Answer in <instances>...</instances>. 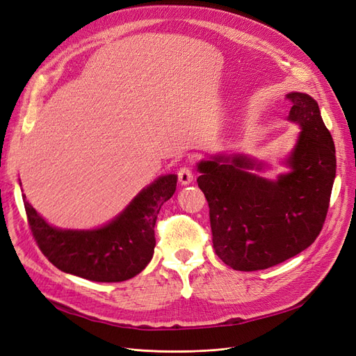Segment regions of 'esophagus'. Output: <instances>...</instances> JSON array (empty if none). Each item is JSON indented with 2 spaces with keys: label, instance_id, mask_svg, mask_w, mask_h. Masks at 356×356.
<instances>
[{
  "label": "esophagus",
  "instance_id": "34e87169",
  "mask_svg": "<svg viewBox=\"0 0 356 356\" xmlns=\"http://www.w3.org/2000/svg\"><path fill=\"white\" fill-rule=\"evenodd\" d=\"M193 170L188 168V166H182L179 170H178V179L179 182L182 184V186H188V184L193 182Z\"/></svg>",
  "mask_w": 356,
  "mask_h": 356
}]
</instances>
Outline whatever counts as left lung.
<instances>
[{
	"label": "left lung",
	"mask_w": 356,
	"mask_h": 356,
	"mask_svg": "<svg viewBox=\"0 0 356 356\" xmlns=\"http://www.w3.org/2000/svg\"><path fill=\"white\" fill-rule=\"evenodd\" d=\"M289 120L302 128L287 165L271 181L248 156H215L197 165L209 204L213 249L236 271L278 265L309 248L320 234L336 178V150L318 103L290 92Z\"/></svg>",
	"instance_id": "8db88e82"
}]
</instances>
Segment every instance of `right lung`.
Here are the masks:
<instances>
[{"label":"right lung","instance_id":"1","mask_svg":"<svg viewBox=\"0 0 356 356\" xmlns=\"http://www.w3.org/2000/svg\"><path fill=\"white\" fill-rule=\"evenodd\" d=\"M175 188L177 175L159 177L112 222L87 231L54 228L24 194L23 203L36 244L56 268L97 283H119L140 274L152 261L157 213Z\"/></svg>","mask_w":356,"mask_h":356}]
</instances>
